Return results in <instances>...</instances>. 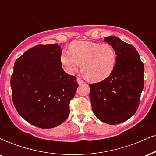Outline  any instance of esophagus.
Instances as JSON below:
<instances>
[{"label":"esophagus","instance_id":"esophagus-1","mask_svg":"<svg viewBox=\"0 0 156 156\" xmlns=\"http://www.w3.org/2000/svg\"><path fill=\"white\" fill-rule=\"evenodd\" d=\"M77 82H78V83L79 84L80 86L83 85V84L85 83V82H84V80H83L81 79V78H77Z\"/></svg>","mask_w":156,"mask_h":156}]
</instances>
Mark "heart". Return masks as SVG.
I'll list each match as a JSON object with an SVG mask.
<instances>
[{
    "instance_id": "heart-1",
    "label": "heart",
    "mask_w": 156,
    "mask_h": 156,
    "mask_svg": "<svg viewBox=\"0 0 156 156\" xmlns=\"http://www.w3.org/2000/svg\"><path fill=\"white\" fill-rule=\"evenodd\" d=\"M69 52L64 51L60 56L64 70L73 74L80 68L91 81L105 80L114 71L117 54L110 44H101L89 41H78L69 45Z\"/></svg>"
}]
</instances>
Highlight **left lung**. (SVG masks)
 I'll list each match as a JSON object with an SVG mask.
<instances>
[{"label":"left lung","mask_w":156,"mask_h":156,"mask_svg":"<svg viewBox=\"0 0 156 156\" xmlns=\"http://www.w3.org/2000/svg\"><path fill=\"white\" fill-rule=\"evenodd\" d=\"M117 54L111 76L99 83L89 84L93 113L98 119L109 125L128 120L137 111L144 88V64L131 44L117 37L104 38Z\"/></svg>","instance_id":"1"}]
</instances>
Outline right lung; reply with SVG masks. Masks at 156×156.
Segmentation results:
<instances>
[{
	"label": "right lung",
	"instance_id": "1",
	"mask_svg": "<svg viewBox=\"0 0 156 156\" xmlns=\"http://www.w3.org/2000/svg\"><path fill=\"white\" fill-rule=\"evenodd\" d=\"M61 46L39 44L15 61L11 78L13 103L30 124L52 128L69 114V102L76 92V78L64 71Z\"/></svg>",
	"mask_w": 156,
	"mask_h": 156
}]
</instances>
